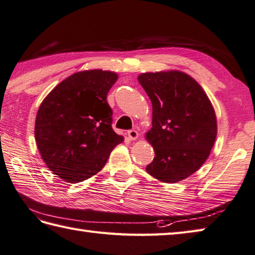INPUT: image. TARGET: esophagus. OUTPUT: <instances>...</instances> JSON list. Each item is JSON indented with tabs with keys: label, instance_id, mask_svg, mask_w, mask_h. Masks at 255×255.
I'll list each match as a JSON object with an SVG mask.
<instances>
[{
	"label": "esophagus",
	"instance_id": "34e87169",
	"mask_svg": "<svg viewBox=\"0 0 255 255\" xmlns=\"http://www.w3.org/2000/svg\"><path fill=\"white\" fill-rule=\"evenodd\" d=\"M127 134H128V138L130 139V140H134V139L138 138V131L134 130V129H130V130H128Z\"/></svg>",
	"mask_w": 255,
	"mask_h": 255
}]
</instances>
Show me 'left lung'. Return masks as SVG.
<instances>
[{
  "mask_svg": "<svg viewBox=\"0 0 255 255\" xmlns=\"http://www.w3.org/2000/svg\"><path fill=\"white\" fill-rule=\"evenodd\" d=\"M138 81L152 104V128L146 138L156 157L146 170L162 182L183 180L207 160L216 140L217 118L210 99L182 72L144 73Z\"/></svg>",
  "mask_w": 255,
  "mask_h": 255,
  "instance_id": "obj_1",
  "label": "left lung"
}]
</instances>
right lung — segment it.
I'll use <instances>...</instances> for the list:
<instances>
[{
	"instance_id": "1",
	"label": "right lung",
	"mask_w": 255,
	"mask_h": 255,
	"mask_svg": "<svg viewBox=\"0 0 255 255\" xmlns=\"http://www.w3.org/2000/svg\"><path fill=\"white\" fill-rule=\"evenodd\" d=\"M117 74L92 69L64 79L44 99L35 140L44 162L66 182H81L103 169L124 138L112 127L107 94Z\"/></svg>"
}]
</instances>
